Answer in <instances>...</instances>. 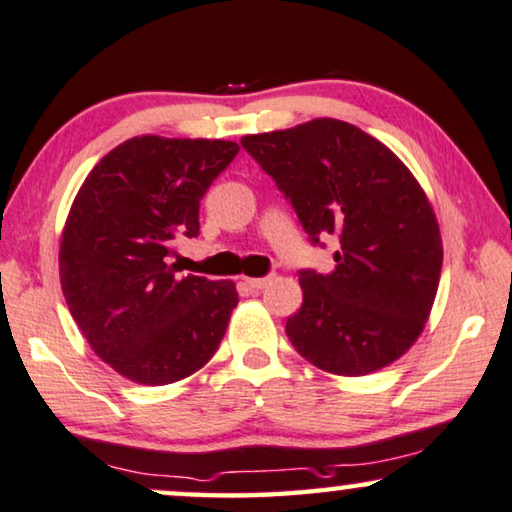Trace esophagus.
I'll use <instances>...</instances> for the list:
<instances>
[{"label": "esophagus", "instance_id": "esophagus-1", "mask_svg": "<svg viewBox=\"0 0 512 512\" xmlns=\"http://www.w3.org/2000/svg\"><path fill=\"white\" fill-rule=\"evenodd\" d=\"M247 281L249 288H254V291H261V288H265L272 281V277H247L244 279Z\"/></svg>", "mask_w": 512, "mask_h": 512}]
</instances>
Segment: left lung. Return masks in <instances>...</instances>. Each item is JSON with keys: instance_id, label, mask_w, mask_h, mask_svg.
Returning a JSON list of instances; mask_svg holds the SVG:
<instances>
[{"instance_id": "obj_1", "label": "left lung", "mask_w": 512, "mask_h": 512, "mask_svg": "<svg viewBox=\"0 0 512 512\" xmlns=\"http://www.w3.org/2000/svg\"><path fill=\"white\" fill-rule=\"evenodd\" d=\"M240 143L284 191L311 242L339 240L335 270L300 272L302 307L286 321L295 351L337 376L402 358L425 330L443 263L439 221L411 170L332 117Z\"/></svg>"}]
</instances>
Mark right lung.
Here are the masks:
<instances>
[{
    "label": "right lung",
    "mask_w": 512,
    "mask_h": 512,
    "mask_svg": "<svg viewBox=\"0 0 512 512\" xmlns=\"http://www.w3.org/2000/svg\"><path fill=\"white\" fill-rule=\"evenodd\" d=\"M240 145L136 136L110 150L78 189L59 242V281L80 332L103 362L140 385L182 381L226 335L231 279L177 277V235L196 238L198 207Z\"/></svg>",
    "instance_id": "1"
}]
</instances>
